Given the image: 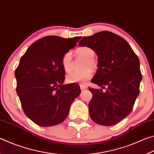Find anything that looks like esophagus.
<instances>
[{
  "mask_svg": "<svg viewBox=\"0 0 154 154\" xmlns=\"http://www.w3.org/2000/svg\"><path fill=\"white\" fill-rule=\"evenodd\" d=\"M80 88H81V90H83L87 89V86H86V85H85L81 84V85H80Z\"/></svg>",
  "mask_w": 154,
  "mask_h": 154,
  "instance_id": "esophagus-1",
  "label": "esophagus"
}]
</instances>
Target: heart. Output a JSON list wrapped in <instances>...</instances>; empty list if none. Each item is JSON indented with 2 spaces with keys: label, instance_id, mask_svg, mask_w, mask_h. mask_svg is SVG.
<instances>
[{
  "label": "heart",
  "instance_id": "1",
  "mask_svg": "<svg viewBox=\"0 0 154 154\" xmlns=\"http://www.w3.org/2000/svg\"><path fill=\"white\" fill-rule=\"evenodd\" d=\"M76 55L85 59L83 68L85 69L82 72H71L66 75V82L69 83H86L92 78L93 75L92 70L96 69V63L94 59L95 52L93 49L87 46L78 48L75 50ZM62 65L65 72H69L71 70L72 56L71 52L67 51L62 58Z\"/></svg>",
  "mask_w": 154,
  "mask_h": 154
}]
</instances>
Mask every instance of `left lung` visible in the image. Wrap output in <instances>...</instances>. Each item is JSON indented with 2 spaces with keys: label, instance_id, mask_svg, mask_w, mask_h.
<instances>
[{
  "label": "left lung",
  "instance_id": "obj_1",
  "mask_svg": "<svg viewBox=\"0 0 154 154\" xmlns=\"http://www.w3.org/2000/svg\"><path fill=\"white\" fill-rule=\"evenodd\" d=\"M79 46L89 47L97 54L98 70L92 82L106 90L89 88L93 94L88 104L90 118L103 126L118 124L132 111L140 92L139 58L124 38L109 31L85 36Z\"/></svg>",
  "mask_w": 154,
  "mask_h": 154
}]
</instances>
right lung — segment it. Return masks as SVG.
Segmentation results:
<instances>
[{"mask_svg": "<svg viewBox=\"0 0 154 154\" xmlns=\"http://www.w3.org/2000/svg\"><path fill=\"white\" fill-rule=\"evenodd\" d=\"M81 38L45 36L33 43L20 59L15 71L16 92L26 116L38 126L62 123L80 94L76 83L62 84L65 71L61 60Z\"/></svg>", "mask_w": 154, "mask_h": 154, "instance_id": "add662e5", "label": "right lung"}]
</instances>
